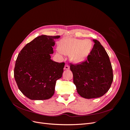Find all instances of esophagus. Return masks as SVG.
<instances>
[{"mask_svg":"<svg viewBox=\"0 0 130 130\" xmlns=\"http://www.w3.org/2000/svg\"><path fill=\"white\" fill-rule=\"evenodd\" d=\"M69 68H70V67H69V64H67V63H66V64H65L64 69L65 70H68V69H69Z\"/></svg>","mask_w":130,"mask_h":130,"instance_id":"obj_1","label":"esophagus"}]
</instances>
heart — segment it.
<instances>
[{"instance_id": "1", "label": "heart", "mask_w": 130, "mask_h": 130, "mask_svg": "<svg viewBox=\"0 0 130 130\" xmlns=\"http://www.w3.org/2000/svg\"><path fill=\"white\" fill-rule=\"evenodd\" d=\"M92 45L91 41L89 40L82 41L76 38H68L60 44V50L65 54H71L73 61L80 63L88 55Z\"/></svg>"}]
</instances>
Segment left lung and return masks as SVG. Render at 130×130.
<instances>
[{"label":"left lung","mask_w":130,"mask_h":130,"mask_svg":"<svg viewBox=\"0 0 130 130\" xmlns=\"http://www.w3.org/2000/svg\"><path fill=\"white\" fill-rule=\"evenodd\" d=\"M95 44L87 60L77 64H70L73 82L79 95L86 99L103 96L111 87L113 70L107 52L100 43Z\"/></svg>","instance_id":"left-lung-1"}]
</instances>
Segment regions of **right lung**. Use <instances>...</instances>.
<instances>
[{"label": "right lung", "instance_id": "right-lung-1", "mask_svg": "<svg viewBox=\"0 0 130 130\" xmlns=\"http://www.w3.org/2000/svg\"><path fill=\"white\" fill-rule=\"evenodd\" d=\"M60 37L41 35L27 43L18 54L14 77L19 89L31 100H46L54 95L65 64L50 59L54 40Z\"/></svg>", "mask_w": 130, "mask_h": 130}]
</instances>
